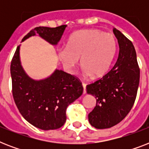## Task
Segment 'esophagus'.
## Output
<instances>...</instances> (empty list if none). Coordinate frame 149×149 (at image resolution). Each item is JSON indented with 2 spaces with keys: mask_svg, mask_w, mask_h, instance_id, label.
Masks as SVG:
<instances>
[{
  "mask_svg": "<svg viewBox=\"0 0 149 149\" xmlns=\"http://www.w3.org/2000/svg\"><path fill=\"white\" fill-rule=\"evenodd\" d=\"M82 85H83V86H84V93H86V84H85V83H83V84H82Z\"/></svg>",
  "mask_w": 149,
  "mask_h": 149,
  "instance_id": "obj_1",
  "label": "esophagus"
}]
</instances>
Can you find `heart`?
<instances>
[{
  "instance_id": "b5f03b06",
  "label": "heart",
  "mask_w": 149,
  "mask_h": 149,
  "mask_svg": "<svg viewBox=\"0 0 149 149\" xmlns=\"http://www.w3.org/2000/svg\"><path fill=\"white\" fill-rule=\"evenodd\" d=\"M117 52L115 37L97 29H86L70 36L66 47L58 50V57L67 70L72 71L79 63L86 74L93 77L104 76L111 67Z\"/></svg>"
}]
</instances>
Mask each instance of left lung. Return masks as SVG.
Here are the masks:
<instances>
[{
	"label": "left lung",
	"instance_id": "obj_1",
	"mask_svg": "<svg viewBox=\"0 0 149 149\" xmlns=\"http://www.w3.org/2000/svg\"><path fill=\"white\" fill-rule=\"evenodd\" d=\"M113 31L119 45L118 60L102 78L86 86V93L97 100L89 113V122L98 129L113 127L127 115L136 99L140 79L134 45L119 30L114 28Z\"/></svg>",
	"mask_w": 149,
	"mask_h": 149
}]
</instances>
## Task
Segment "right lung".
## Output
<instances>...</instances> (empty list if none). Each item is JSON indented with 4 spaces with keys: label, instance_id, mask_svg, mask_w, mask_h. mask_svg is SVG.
Listing matches in <instances>:
<instances>
[{
    "label": "right lung",
    "instance_id": "add662e5",
    "mask_svg": "<svg viewBox=\"0 0 149 149\" xmlns=\"http://www.w3.org/2000/svg\"><path fill=\"white\" fill-rule=\"evenodd\" d=\"M66 26L36 27L24 36L22 42L37 33L52 45H57ZM19 50L20 45L10 63L15 104L23 118L35 127L45 131L58 129L66 120L67 107L82 95V83L77 77L58 70L45 79H31L21 65Z\"/></svg>",
    "mask_w": 149,
    "mask_h": 149
}]
</instances>
